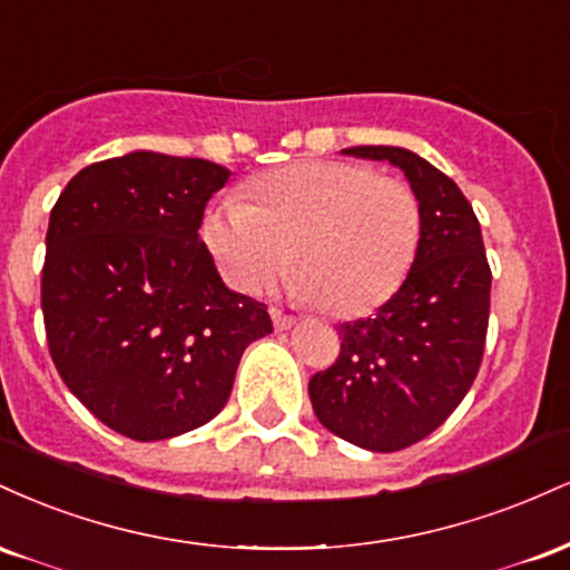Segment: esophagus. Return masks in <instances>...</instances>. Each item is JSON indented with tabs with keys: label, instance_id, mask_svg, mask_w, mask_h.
Instances as JSON below:
<instances>
[{
	"label": "esophagus",
	"instance_id": "34e87169",
	"mask_svg": "<svg viewBox=\"0 0 570 570\" xmlns=\"http://www.w3.org/2000/svg\"><path fill=\"white\" fill-rule=\"evenodd\" d=\"M271 318H273V326H276V330H289V326H294V316L278 311V307H271Z\"/></svg>",
	"mask_w": 570,
	"mask_h": 570
}]
</instances>
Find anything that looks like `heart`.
<instances>
[{"label":"heart","mask_w":570,"mask_h":570,"mask_svg":"<svg viewBox=\"0 0 570 570\" xmlns=\"http://www.w3.org/2000/svg\"><path fill=\"white\" fill-rule=\"evenodd\" d=\"M203 222V240L238 292L294 271V299L356 318L394 297L421 246V200L410 185L364 163L305 160L248 181Z\"/></svg>","instance_id":"b5f03b06"}]
</instances>
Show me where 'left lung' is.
<instances>
[{
  "mask_svg": "<svg viewBox=\"0 0 570 570\" xmlns=\"http://www.w3.org/2000/svg\"><path fill=\"white\" fill-rule=\"evenodd\" d=\"M402 168L421 200L415 263L372 318L340 324V353L307 383L313 412L340 440L394 453L440 429L485 353L490 265L472 203L450 176L402 147H351Z\"/></svg>",
  "mask_w": 570,
  "mask_h": 570,
  "instance_id": "1",
  "label": "left lung"
}]
</instances>
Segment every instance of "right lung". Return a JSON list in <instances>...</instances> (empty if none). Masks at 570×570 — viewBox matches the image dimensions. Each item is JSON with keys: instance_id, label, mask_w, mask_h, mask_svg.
<instances>
[{"instance_id": "obj_1", "label": "right lung", "mask_w": 570, "mask_h": 570, "mask_svg": "<svg viewBox=\"0 0 570 570\" xmlns=\"http://www.w3.org/2000/svg\"><path fill=\"white\" fill-rule=\"evenodd\" d=\"M230 171L130 153L82 168L50 212L42 316L67 389L128 440H171L217 417L267 305L222 284L200 240Z\"/></svg>"}]
</instances>
